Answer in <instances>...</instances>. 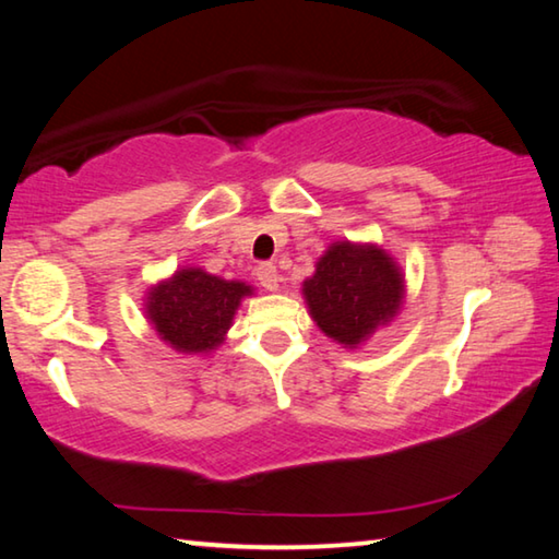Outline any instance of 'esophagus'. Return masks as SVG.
Returning <instances> with one entry per match:
<instances>
[{"instance_id":"34e87169","label":"esophagus","mask_w":559,"mask_h":559,"mask_svg":"<svg viewBox=\"0 0 559 559\" xmlns=\"http://www.w3.org/2000/svg\"><path fill=\"white\" fill-rule=\"evenodd\" d=\"M257 278L266 290H278V271L271 261H263L257 266Z\"/></svg>"}]
</instances>
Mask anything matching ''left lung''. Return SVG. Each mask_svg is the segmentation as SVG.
Masks as SVG:
<instances>
[{
    "label": "left lung",
    "mask_w": 559,
    "mask_h": 559,
    "mask_svg": "<svg viewBox=\"0 0 559 559\" xmlns=\"http://www.w3.org/2000/svg\"><path fill=\"white\" fill-rule=\"evenodd\" d=\"M302 296L328 337L355 347L400 310L404 278L377 246L337 241L302 283Z\"/></svg>",
    "instance_id": "obj_1"
}]
</instances>
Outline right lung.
<instances>
[{"label": "right lung", "instance_id": "1", "mask_svg": "<svg viewBox=\"0 0 559 559\" xmlns=\"http://www.w3.org/2000/svg\"><path fill=\"white\" fill-rule=\"evenodd\" d=\"M251 288L202 269H182L150 288L147 316L157 335L179 353H210L222 345L236 308Z\"/></svg>", "mask_w": 559, "mask_h": 559}]
</instances>
